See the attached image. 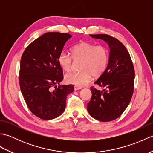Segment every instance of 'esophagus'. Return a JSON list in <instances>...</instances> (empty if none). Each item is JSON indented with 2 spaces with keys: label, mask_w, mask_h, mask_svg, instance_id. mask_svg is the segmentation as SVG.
I'll list each match as a JSON object with an SVG mask.
<instances>
[{
  "label": "esophagus",
  "mask_w": 153,
  "mask_h": 153,
  "mask_svg": "<svg viewBox=\"0 0 153 153\" xmlns=\"http://www.w3.org/2000/svg\"><path fill=\"white\" fill-rule=\"evenodd\" d=\"M82 89V87L77 86V85H75L74 86V90L75 91H77V90H79V89Z\"/></svg>",
  "instance_id": "34e87169"
}]
</instances>
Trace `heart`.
<instances>
[{"mask_svg":"<svg viewBox=\"0 0 153 153\" xmlns=\"http://www.w3.org/2000/svg\"><path fill=\"white\" fill-rule=\"evenodd\" d=\"M71 57L69 54L61 53L58 57L59 66L65 71H69L74 60H82L78 72H71L65 76V81L77 86H83L94 77H99L105 71L108 62L109 53L103 45H95L83 41L71 48Z\"/></svg>","mask_w":153,"mask_h":153,"instance_id":"heart-1","label":"heart"}]
</instances>
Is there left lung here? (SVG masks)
<instances>
[{
	"mask_svg": "<svg viewBox=\"0 0 153 153\" xmlns=\"http://www.w3.org/2000/svg\"><path fill=\"white\" fill-rule=\"evenodd\" d=\"M90 36L108 43L110 53L105 71L95 82L103 90L91 87L92 96L87 111L97 120L110 122L121 116L130 102L134 89V65L128 50L117 39L106 34Z\"/></svg>",
	"mask_w": 153,
	"mask_h": 153,
	"instance_id": "obj_1",
	"label": "left lung"
}]
</instances>
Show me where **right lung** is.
I'll return each mask as SVG.
<instances>
[{"mask_svg": "<svg viewBox=\"0 0 153 153\" xmlns=\"http://www.w3.org/2000/svg\"><path fill=\"white\" fill-rule=\"evenodd\" d=\"M71 37L68 33L48 32L29 45L22 54L19 86L29 109L38 118L47 120L60 116L66 108L67 95L74 91L72 85H60L63 71L58 62Z\"/></svg>", "mask_w": 153, "mask_h": 153, "instance_id": "obj_1", "label": "right lung"}]
</instances>
